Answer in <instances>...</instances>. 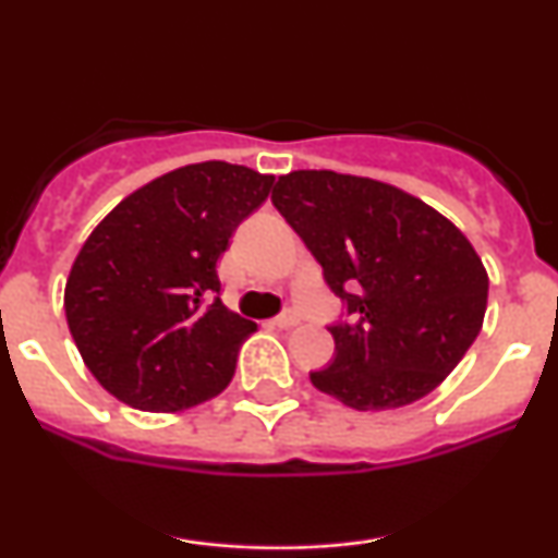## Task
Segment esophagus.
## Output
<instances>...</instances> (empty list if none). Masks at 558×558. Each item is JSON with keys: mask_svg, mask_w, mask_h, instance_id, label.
I'll list each match as a JSON object with an SVG mask.
<instances>
[{"mask_svg": "<svg viewBox=\"0 0 558 558\" xmlns=\"http://www.w3.org/2000/svg\"><path fill=\"white\" fill-rule=\"evenodd\" d=\"M301 323V317L296 315V312H283V315H278L275 317V325H278V328H296V325Z\"/></svg>", "mask_w": 558, "mask_h": 558, "instance_id": "34e87169", "label": "esophagus"}]
</instances>
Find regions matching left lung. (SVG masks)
<instances>
[{"label":"left lung","mask_w":558,"mask_h":558,"mask_svg":"<svg viewBox=\"0 0 558 558\" xmlns=\"http://www.w3.org/2000/svg\"><path fill=\"white\" fill-rule=\"evenodd\" d=\"M272 204L323 265L354 325H330L336 360L312 386L356 412L420 401L462 362L488 306L466 235L417 196L332 170L280 175Z\"/></svg>","instance_id":"left-lung-1"}]
</instances>
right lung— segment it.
Listing matches in <instances>:
<instances>
[{
    "label": "right lung",
    "mask_w": 558,
    "mask_h": 558,
    "mask_svg": "<svg viewBox=\"0 0 558 558\" xmlns=\"http://www.w3.org/2000/svg\"><path fill=\"white\" fill-rule=\"evenodd\" d=\"M272 175L213 159L141 185L88 235L65 283L68 328L92 375L141 412L215 399L257 330L220 301L217 259Z\"/></svg>",
    "instance_id": "add662e5"
}]
</instances>
